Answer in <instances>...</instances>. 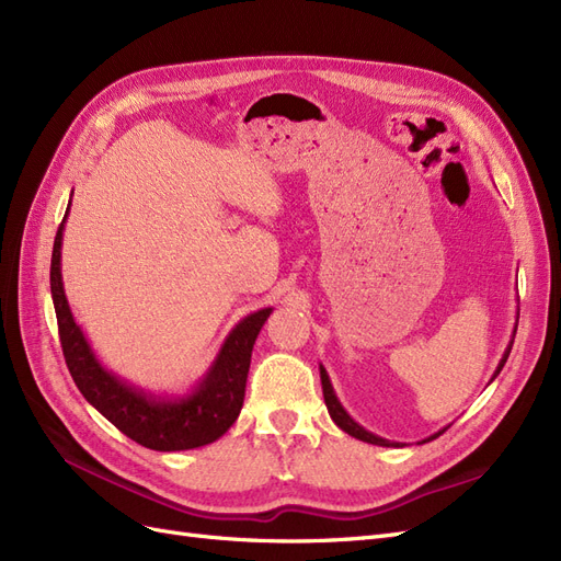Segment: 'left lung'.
<instances>
[{"mask_svg": "<svg viewBox=\"0 0 561 561\" xmlns=\"http://www.w3.org/2000/svg\"><path fill=\"white\" fill-rule=\"evenodd\" d=\"M517 318H519V313H517ZM515 332H517V322H515L511 342H507V346H505V351H503V358L499 360V367L494 369V377H491V381H494V379L501 375V369H503V365H505V360H507V355H511V348H513V342H515ZM320 381H322V398H325L328 412H330L332 421L336 423L339 428H342L344 433H348L351 437H355V439H363V443H369V445H379V447H400V443H390V439H386V437H379V435H375V433H369L367 428H363L360 423L355 421V419L344 410V404L339 402V398H336V393H334V388H332V381H330L328 369L322 367V365H320ZM443 433H445V428H443V431H437V433H433V435H431V437H426V439H421V443H431V439L439 437Z\"/></svg>", "mask_w": 561, "mask_h": 561, "instance_id": "obj_1", "label": "left lung"}]
</instances>
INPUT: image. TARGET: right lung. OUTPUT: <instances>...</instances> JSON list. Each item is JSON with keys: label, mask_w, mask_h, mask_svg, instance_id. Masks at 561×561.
Masks as SVG:
<instances>
[{"label": "right lung", "mask_w": 561, "mask_h": 561, "mask_svg": "<svg viewBox=\"0 0 561 561\" xmlns=\"http://www.w3.org/2000/svg\"><path fill=\"white\" fill-rule=\"evenodd\" d=\"M72 206V198H70ZM70 206L65 210L50 257V297H54L60 344L70 375L95 410L135 443L154 451H184L206 447L222 437L239 419L252 346L274 309H260L236 322L219 346L215 360L186 393L168 396L135 386L95 355L91 342L77 325L62 285V231Z\"/></svg>", "instance_id": "add662e5"}]
</instances>
